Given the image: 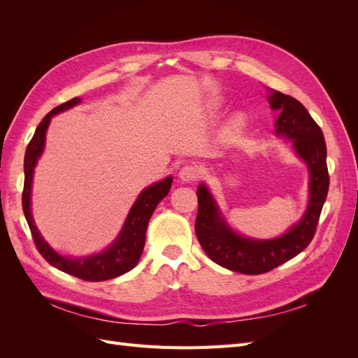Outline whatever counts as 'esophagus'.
I'll return each mask as SVG.
<instances>
[{
  "label": "esophagus",
  "mask_w": 358,
  "mask_h": 358,
  "mask_svg": "<svg viewBox=\"0 0 358 358\" xmlns=\"http://www.w3.org/2000/svg\"><path fill=\"white\" fill-rule=\"evenodd\" d=\"M199 176H200V170L197 166H194V164H187L185 167H182V170L179 173V179L183 183H189V182L197 180Z\"/></svg>",
  "instance_id": "esophagus-1"
}]
</instances>
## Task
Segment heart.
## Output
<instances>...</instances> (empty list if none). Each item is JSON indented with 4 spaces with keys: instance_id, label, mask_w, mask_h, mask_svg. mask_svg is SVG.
Here are the masks:
<instances>
[{
    "instance_id": "b5f03b06",
    "label": "heart",
    "mask_w": 358,
    "mask_h": 358,
    "mask_svg": "<svg viewBox=\"0 0 358 358\" xmlns=\"http://www.w3.org/2000/svg\"><path fill=\"white\" fill-rule=\"evenodd\" d=\"M246 127H248V117L242 113H237L230 119L229 124L225 125L224 137L227 140H230V142H234L236 138H239L243 134Z\"/></svg>"
}]
</instances>
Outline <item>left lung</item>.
Listing matches in <instances>:
<instances>
[{
  "label": "left lung",
  "instance_id": "left-lung-1",
  "mask_svg": "<svg viewBox=\"0 0 358 358\" xmlns=\"http://www.w3.org/2000/svg\"><path fill=\"white\" fill-rule=\"evenodd\" d=\"M270 109L278 110L275 133L291 140L296 155L309 170V203L301 220L275 239L259 241L236 233L227 224L212 192L200 183L196 233L208 257L237 273H266L299 255L315 234L320 215L329 191L327 146L318 124L300 101L275 90H268Z\"/></svg>",
  "mask_w": 358,
  "mask_h": 358
}]
</instances>
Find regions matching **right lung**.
<instances>
[{"instance_id":"1","label":"right lung","mask_w":358,"mask_h":358,"mask_svg":"<svg viewBox=\"0 0 358 358\" xmlns=\"http://www.w3.org/2000/svg\"><path fill=\"white\" fill-rule=\"evenodd\" d=\"M82 100L79 96H74L73 100L64 103L55 109L50 110L43 121L38 124L34 136L27 146L25 161H24V171H25V182H24V192H22V208L32 239L38 249V252L43 255L49 264L57 267L61 272H66L71 276H76L90 282H99V280H107L121 276L129 270L134 268L142 257L145 241H146V229L150 216H152L157 204L164 199L171 187L173 178L167 176L157 183L145 188L138 194L137 200L134 201L133 208L129 209L127 220L122 225V230L119 231L116 239L110 246H107L104 251L99 254L86 255V257H67L58 254L40 234L36 227L34 220L31 213V189H32V176H34V169L38 158L45 150L46 142V131L50 124L52 116H55L64 110H69L71 107L78 106Z\"/></svg>"}]
</instances>
